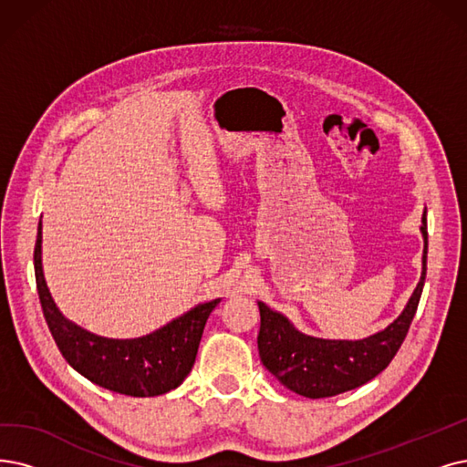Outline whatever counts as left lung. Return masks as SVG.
<instances>
[{
  "label": "left lung",
  "instance_id": "8db88e82",
  "mask_svg": "<svg viewBox=\"0 0 467 467\" xmlns=\"http://www.w3.org/2000/svg\"><path fill=\"white\" fill-rule=\"evenodd\" d=\"M421 277L399 318L358 341L320 339L298 331L284 314L258 301V354L270 374L293 393L326 399L374 379L399 352L414 320L427 274V218L421 216Z\"/></svg>",
  "mask_w": 467,
  "mask_h": 467
}]
</instances>
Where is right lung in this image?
I'll list each match as a JSON object with an SVG mask.
<instances>
[{"label":"right lung","mask_w":467,"mask_h":467,"mask_svg":"<svg viewBox=\"0 0 467 467\" xmlns=\"http://www.w3.org/2000/svg\"><path fill=\"white\" fill-rule=\"evenodd\" d=\"M34 272L47 327L63 358L91 383L128 397H157L176 389L192 371L204 324L220 303L197 305L180 318L138 339H107L67 320L53 303L42 268V220Z\"/></svg>","instance_id":"1"}]
</instances>
